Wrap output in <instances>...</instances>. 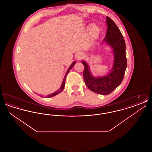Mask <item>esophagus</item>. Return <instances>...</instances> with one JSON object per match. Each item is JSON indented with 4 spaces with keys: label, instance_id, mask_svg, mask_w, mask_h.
Instances as JSON below:
<instances>
[{
    "label": "esophagus",
    "instance_id": "obj_1",
    "mask_svg": "<svg viewBox=\"0 0 152 152\" xmlns=\"http://www.w3.org/2000/svg\"><path fill=\"white\" fill-rule=\"evenodd\" d=\"M84 53H83L82 52H79V53H77L76 54V58L77 60H81V59H82L83 58H84Z\"/></svg>",
    "mask_w": 152,
    "mask_h": 152
}]
</instances>
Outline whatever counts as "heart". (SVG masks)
Returning <instances> with one entry per match:
<instances>
[{"mask_svg":"<svg viewBox=\"0 0 152 152\" xmlns=\"http://www.w3.org/2000/svg\"><path fill=\"white\" fill-rule=\"evenodd\" d=\"M89 32L90 34L91 35V36L93 37H96L97 36L98 33H99V28L97 27V26L93 24L92 26H91L90 28H89Z\"/></svg>","mask_w":152,"mask_h":152,"instance_id":"heart-1","label":"heart"}]
</instances>
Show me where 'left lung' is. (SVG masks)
I'll list each match as a JSON object with an SVG mask.
<instances>
[{
	"mask_svg": "<svg viewBox=\"0 0 152 152\" xmlns=\"http://www.w3.org/2000/svg\"><path fill=\"white\" fill-rule=\"evenodd\" d=\"M108 26L107 34L103 41L113 49L114 55L113 65L108 75L95 77L89 70V65L84 61L83 77L87 87L92 91L102 95H108L119 86L123 81L127 66L126 45L124 37L115 23L107 16Z\"/></svg>",
	"mask_w": 152,
	"mask_h": 152,
	"instance_id": "obj_1",
	"label": "left lung"
}]
</instances>
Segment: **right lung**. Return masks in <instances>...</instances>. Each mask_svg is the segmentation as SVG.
Masks as SVG:
<instances>
[{
  "label": "right lung",
  "mask_w": 152,
  "mask_h": 152,
  "mask_svg": "<svg viewBox=\"0 0 152 152\" xmlns=\"http://www.w3.org/2000/svg\"><path fill=\"white\" fill-rule=\"evenodd\" d=\"M75 63H76V61H74L72 63V64H71V66H69V69H68L67 70V71L66 72L65 76H64V79L63 80V82H62V83H61V87H60V88L58 89V91H57L56 92H54V93H53V94H52L47 95V96H46V97H47V98H48V97H53V96H56V95H57V94H58L59 93H60V92L63 90L64 88L65 87V79H66V75H67L68 73L69 72V71L72 69V68L73 66V65L75 64Z\"/></svg>",
  "instance_id": "right-lung-1"
}]
</instances>
